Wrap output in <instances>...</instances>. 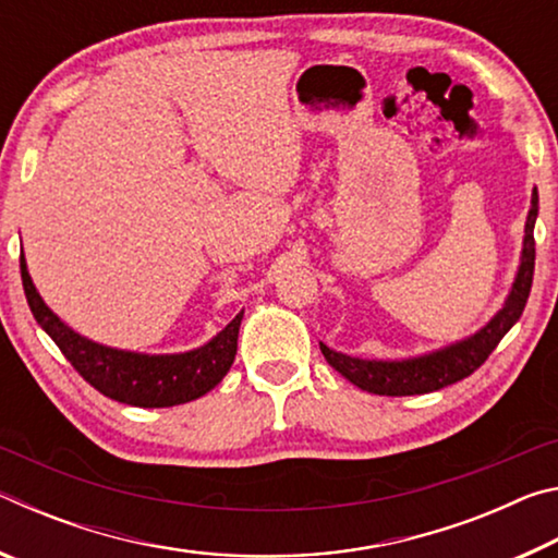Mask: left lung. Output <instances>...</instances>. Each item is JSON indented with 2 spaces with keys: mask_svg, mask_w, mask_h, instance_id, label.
<instances>
[{
  "mask_svg": "<svg viewBox=\"0 0 558 558\" xmlns=\"http://www.w3.org/2000/svg\"><path fill=\"white\" fill-rule=\"evenodd\" d=\"M539 216V194L536 186L532 192V206H529L522 253H519V266L514 272L512 288H509L502 307L487 319V323L468 337L450 342L446 347L430 349V352L403 356V359H362L352 356L319 342V349L327 359V364L335 372L352 381L362 391L379 393V396H415L430 393L442 386H450L465 379L477 369L485 359L493 354L509 329L524 313L529 290H532L534 278V223Z\"/></svg>",
  "mask_w": 558,
  "mask_h": 558,
  "instance_id": "1",
  "label": "left lung"
}]
</instances>
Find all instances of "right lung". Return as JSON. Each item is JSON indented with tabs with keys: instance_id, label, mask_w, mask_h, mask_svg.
<instances>
[{
	"instance_id": "obj_1",
	"label": "right lung",
	"mask_w": 558,
	"mask_h": 558,
	"mask_svg": "<svg viewBox=\"0 0 558 558\" xmlns=\"http://www.w3.org/2000/svg\"><path fill=\"white\" fill-rule=\"evenodd\" d=\"M19 266H22L26 302H29L36 323L53 339L63 356L75 366V372L108 399L140 405V409H167V405L189 403L209 393L229 374L235 347H239L243 310L202 347L174 354L132 352V349L93 342L75 332L39 295L29 276L24 251Z\"/></svg>"
}]
</instances>
